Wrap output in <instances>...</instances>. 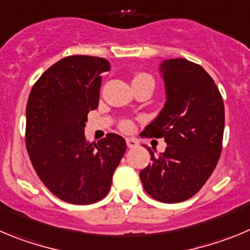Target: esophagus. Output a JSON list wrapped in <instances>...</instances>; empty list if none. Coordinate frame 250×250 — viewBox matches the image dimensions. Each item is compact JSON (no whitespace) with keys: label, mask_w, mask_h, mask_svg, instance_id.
Segmentation results:
<instances>
[{"label":"esophagus","mask_w":250,"mask_h":250,"mask_svg":"<svg viewBox=\"0 0 250 250\" xmlns=\"http://www.w3.org/2000/svg\"><path fill=\"white\" fill-rule=\"evenodd\" d=\"M125 143H127L128 148H136L138 146V141L134 138H127L125 139Z\"/></svg>","instance_id":"esophagus-1"}]
</instances>
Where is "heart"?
Listing matches in <instances>:
<instances>
[{
    "mask_svg": "<svg viewBox=\"0 0 250 250\" xmlns=\"http://www.w3.org/2000/svg\"><path fill=\"white\" fill-rule=\"evenodd\" d=\"M146 81H150V82H154V80L152 78V76L147 75V73H137L134 75L133 80H132V83H138V82H146ZM130 127H132V123L129 121H123L121 123V128L123 130H129Z\"/></svg>",
    "mask_w": 250,
    "mask_h": 250,
    "instance_id": "1",
    "label": "heart"
}]
</instances>
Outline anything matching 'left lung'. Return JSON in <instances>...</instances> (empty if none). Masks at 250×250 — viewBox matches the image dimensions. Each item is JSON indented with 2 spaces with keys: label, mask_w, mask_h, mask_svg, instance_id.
Returning a JSON list of instances; mask_svg holds the SVG:
<instances>
[{
  "label": "left lung",
  "mask_w": 250,
  "mask_h": 250,
  "mask_svg": "<svg viewBox=\"0 0 250 250\" xmlns=\"http://www.w3.org/2000/svg\"><path fill=\"white\" fill-rule=\"evenodd\" d=\"M167 101L143 130L164 138L158 157L150 148V163L141 170L142 184L152 198L179 203L192 198L212 175L222 152L224 103L206 69L184 58L161 63Z\"/></svg>",
  "instance_id": "left-lung-1"
}]
</instances>
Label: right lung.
Segmentation results:
<instances>
[{"instance_id": "1", "label": "right lung", "mask_w": 250, "mask_h": 250, "mask_svg": "<svg viewBox=\"0 0 250 250\" xmlns=\"http://www.w3.org/2000/svg\"><path fill=\"white\" fill-rule=\"evenodd\" d=\"M109 62L68 56L49 67L32 87L26 107V148L42 183L72 204H92L109 192L125 141L108 133L97 143L84 136L87 114L98 107L101 73Z\"/></svg>"}]
</instances>
